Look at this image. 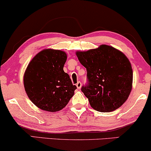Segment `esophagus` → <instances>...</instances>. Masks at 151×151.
I'll use <instances>...</instances> for the list:
<instances>
[{
	"instance_id": "1",
	"label": "esophagus",
	"mask_w": 151,
	"mask_h": 151,
	"mask_svg": "<svg viewBox=\"0 0 151 151\" xmlns=\"http://www.w3.org/2000/svg\"><path fill=\"white\" fill-rule=\"evenodd\" d=\"M76 86H77V88H78V89H79V90H80V89L81 88L82 83H81V82H80V81H78V83H77V84H76Z\"/></svg>"
}]
</instances>
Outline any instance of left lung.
<instances>
[{
  "instance_id": "obj_1",
  "label": "left lung",
  "mask_w": 151,
  "mask_h": 151,
  "mask_svg": "<svg viewBox=\"0 0 151 151\" xmlns=\"http://www.w3.org/2000/svg\"><path fill=\"white\" fill-rule=\"evenodd\" d=\"M76 55L87 69V84L81 90L92 108L111 112L127 101L132 88L133 71L122 52L101 45L96 49L77 52Z\"/></svg>"
}]
</instances>
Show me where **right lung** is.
Here are the masks:
<instances>
[{"label":"right lung","mask_w":151,"mask_h":151,"mask_svg":"<svg viewBox=\"0 0 151 151\" xmlns=\"http://www.w3.org/2000/svg\"><path fill=\"white\" fill-rule=\"evenodd\" d=\"M66 59L65 52L46 49L28 65L24 76V88L29 99L39 109L59 111L73 96L77 87L64 71Z\"/></svg>","instance_id":"1"}]
</instances>
